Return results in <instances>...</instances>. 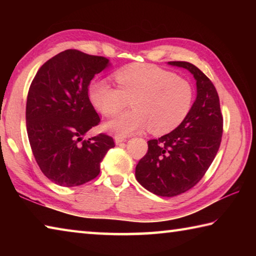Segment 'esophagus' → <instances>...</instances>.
I'll list each match as a JSON object with an SVG mask.
<instances>
[{"label":"esophagus","mask_w":256,"mask_h":256,"mask_svg":"<svg viewBox=\"0 0 256 256\" xmlns=\"http://www.w3.org/2000/svg\"><path fill=\"white\" fill-rule=\"evenodd\" d=\"M125 141H126V138H125V136H115L116 144H122V142H125Z\"/></svg>","instance_id":"34e87169"}]
</instances>
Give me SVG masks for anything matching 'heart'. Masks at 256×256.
<instances>
[{
  "label": "heart",
  "mask_w": 256,
  "mask_h": 256,
  "mask_svg": "<svg viewBox=\"0 0 256 256\" xmlns=\"http://www.w3.org/2000/svg\"><path fill=\"white\" fill-rule=\"evenodd\" d=\"M118 86L106 80L94 81L88 94L94 107L107 118L118 115L131 100L133 110L106 124L118 136L149 126L154 134L175 130L188 118L194 100L190 82L151 64H131L114 74Z\"/></svg>",
  "instance_id": "heart-1"
}]
</instances>
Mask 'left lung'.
<instances>
[{
    "mask_svg": "<svg viewBox=\"0 0 256 256\" xmlns=\"http://www.w3.org/2000/svg\"><path fill=\"white\" fill-rule=\"evenodd\" d=\"M196 80L190 114L174 131L148 141V152L136 167V180L159 196H176L196 186L214 162L222 142L224 118L214 86L200 68L174 60Z\"/></svg>",
    "mask_w": 256,
    "mask_h": 256,
    "instance_id": "left-lung-1",
    "label": "left lung"
}]
</instances>
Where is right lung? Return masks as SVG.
<instances>
[{
	"label": "right lung",
	"instance_id": "right-lung-1",
	"mask_svg": "<svg viewBox=\"0 0 256 256\" xmlns=\"http://www.w3.org/2000/svg\"><path fill=\"white\" fill-rule=\"evenodd\" d=\"M110 66L104 56L66 50L42 64L30 84L26 124L36 162L47 178L66 188L79 186L100 172L114 138L84 136L100 118L89 99L90 81Z\"/></svg>",
	"mask_w": 256,
	"mask_h": 256
}]
</instances>
